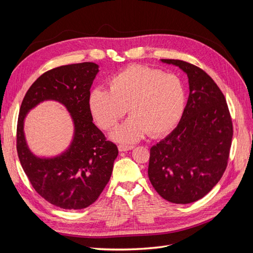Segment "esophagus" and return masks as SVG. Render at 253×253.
<instances>
[{"mask_svg": "<svg viewBox=\"0 0 253 253\" xmlns=\"http://www.w3.org/2000/svg\"><path fill=\"white\" fill-rule=\"evenodd\" d=\"M134 149V145H126V144H119L118 145V150L120 152H126V151H129Z\"/></svg>", "mask_w": 253, "mask_h": 253, "instance_id": "1", "label": "esophagus"}]
</instances>
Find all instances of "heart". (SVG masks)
Returning a JSON list of instances; mask_svg holds the SVG:
<instances>
[{
	"mask_svg": "<svg viewBox=\"0 0 253 253\" xmlns=\"http://www.w3.org/2000/svg\"><path fill=\"white\" fill-rule=\"evenodd\" d=\"M110 91L96 88L89 108L97 124L105 131L116 126L126 109L131 114L112 134L119 142L138 141L149 133H168L180 119L185 106V87L178 76L157 68L134 64L109 81Z\"/></svg>",
	"mask_w": 253,
	"mask_h": 253,
	"instance_id": "1",
	"label": "heart"
}]
</instances>
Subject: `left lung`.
<instances>
[{
    "instance_id": "1",
    "label": "left lung",
    "mask_w": 253,
    "mask_h": 253,
    "mask_svg": "<svg viewBox=\"0 0 253 253\" xmlns=\"http://www.w3.org/2000/svg\"><path fill=\"white\" fill-rule=\"evenodd\" d=\"M162 61L187 74L190 94L178 126L151 148L148 174L160 196L185 205L201 200L221 178L233 126L225 96L208 74L186 61Z\"/></svg>"
}]
</instances>
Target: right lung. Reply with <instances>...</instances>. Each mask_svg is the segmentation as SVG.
<instances>
[{
  "label": "right lung",
  "instance_id": "obj_1",
  "mask_svg": "<svg viewBox=\"0 0 253 253\" xmlns=\"http://www.w3.org/2000/svg\"><path fill=\"white\" fill-rule=\"evenodd\" d=\"M98 72L93 62L52 68L33 83L20 108L17 151L21 166L36 192L62 209L78 210L95 203L108 185L118 155L117 145L106 140L91 121L89 89ZM44 100L62 103L75 126L70 148L53 159L35 157L24 136L26 114Z\"/></svg>",
  "mask_w": 253,
  "mask_h": 253
}]
</instances>
